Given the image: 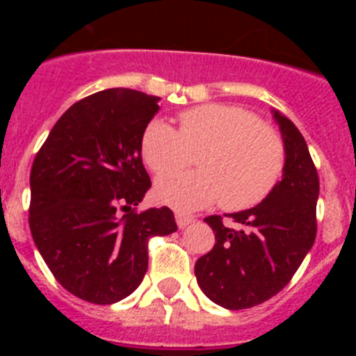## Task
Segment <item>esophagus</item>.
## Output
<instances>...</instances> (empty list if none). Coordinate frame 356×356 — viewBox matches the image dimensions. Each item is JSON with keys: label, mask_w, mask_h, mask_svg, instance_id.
<instances>
[{"label": "esophagus", "mask_w": 356, "mask_h": 356, "mask_svg": "<svg viewBox=\"0 0 356 356\" xmlns=\"http://www.w3.org/2000/svg\"><path fill=\"white\" fill-rule=\"evenodd\" d=\"M175 222H177L179 229H184V227H188V225H191L193 222H195V217H191V215L177 213V215H175Z\"/></svg>", "instance_id": "34e87169"}]
</instances>
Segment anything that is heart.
<instances>
[{"label":"heart","mask_w":356,"mask_h":356,"mask_svg":"<svg viewBox=\"0 0 356 356\" xmlns=\"http://www.w3.org/2000/svg\"><path fill=\"white\" fill-rule=\"evenodd\" d=\"M141 153L156 177L175 174L196 155L200 170L161 179L156 200L177 210L220 202L225 210L261 203L284 170V145L277 132L241 106L201 105L179 115V131L153 118L141 136Z\"/></svg>","instance_id":"heart-1"}]
</instances>
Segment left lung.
<instances>
[{"label":"left lung","mask_w":356,"mask_h":356,"mask_svg":"<svg viewBox=\"0 0 356 356\" xmlns=\"http://www.w3.org/2000/svg\"><path fill=\"white\" fill-rule=\"evenodd\" d=\"M284 139V174L260 204L231 216L204 218L215 246L198 258L196 281L213 303L229 310L257 307L293 279L317 234L318 174L296 125L274 110Z\"/></svg>","instance_id":"obj_1"}]
</instances>
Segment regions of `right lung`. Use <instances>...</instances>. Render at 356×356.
<instances>
[{
    "label": "right lung",
    "instance_id": "obj_1",
    "mask_svg": "<svg viewBox=\"0 0 356 356\" xmlns=\"http://www.w3.org/2000/svg\"><path fill=\"white\" fill-rule=\"evenodd\" d=\"M158 102L125 88L95 92L58 118L32 163V239L56 281L89 303L134 293L149 239L177 231L168 207L136 211L152 188L141 136Z\"/></svg>",
    "mask_w": 356,
    "mask_h": 356
}]
</instances>
